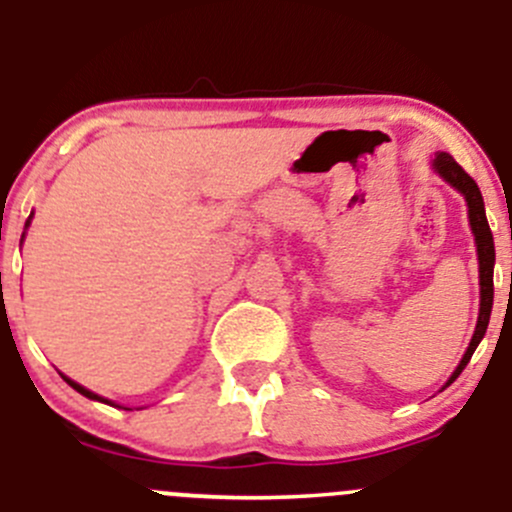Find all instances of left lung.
Returning a JSON list of instances; mask_svg holds the SVG:
<instances>
[{
	"label": "left lung",
	"instance_id": "8db88e82",
	"mask_svg": "<svg viewBox=\"0 0 512 512\" xmlns=\"http://www.w3.org/2000/svg\"><path fill=\"white\" fill-rule=\"evenodd\" d=\"M433 170L448 182L450 187L460 192L468 202V217H470V227H473L475 235V245H478V262H480V312H478V325H475L473 340H470L468 350H465L463 360L460 365L455 367V372L450 375L448 385L465 370V365L473 357L475 347L480 345L483 340L485 330H488L490 322V310H493V265H495V245H493V232H490L488 217H485V205H483V195H480V187L475 185L473 177L448 155V152H438L433 160Z\"/></svg>",
	"mask_w": 512,
	"mask_h": 512
}]
</instances>
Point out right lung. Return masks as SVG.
Instances as JSON below:
<instances>
[{"label":"right lung","instance_id":"right-lung-1","mask_svg":"<svg viewBox=\"0 0 512 512\" xmlns=\"http://www.w3.org/2000/svg\"><path fill=\"white\" fill-rule=\"evenodd\" d=\"M27 225H29V220H27ZM22 237H24V235H22ZM64 380H67V382H69V385H72V388H74V390H77V393H79V395H84V398H89V400H99V403H107V405H112V403H109V400L99 398V395H94V393H92V390L82 388V385H77V382H74V380H69V377H64Z\"/></svg>","mask_w":512,"mask_h":512}]
</instances>
